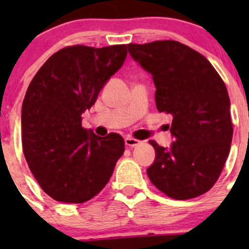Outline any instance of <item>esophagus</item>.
<instances>
[{
	"label": "esophagus",
	"instance_id": "34e87169",
	"mask_svg": "<svg viewBox=\"0 0 249 249\" xmlns=\"http://www.w3.org/2000/svg\"><path fill=\"white\" fill-rule=\"evenodd\" d=\"M125 144L130 148H135L141 144V141L134 139V137H126V139H125Z\"/></svg>",
	"mask_w": 249,
	"mask_h": 249
}]
</instances>
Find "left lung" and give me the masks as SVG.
<instances>
[{
    "label": "left lung",
    "instance_id": "8db88e82",
    "mask_svg": "<svg viewBox=\"0 0 249 249\" xmlns=\"http://www.w3.org/2000/svg\"><path fill=\"white\" fill-rule=\"evenodd\" d=\"M127 49L152 74L158 110L173 118L170 149L149 141L155 149L150 182L176 200L205 194L219 178L232 140L224 82L203 55L177 41L130 43Z\"/></svg>",
    "mask_w": 249,
    "mask_h": 249
}]
</instances>
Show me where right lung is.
<instances>
[{"label":"right lung","mask_w":249,"mask_h":249,"mask_svg":"<svg viewBox=\"0 0 249 249\" xmlns=\"http://www.w3.org/2000/svg\"><path fill=\"white\" fill-rule=\"evenodd\" d=\"M126 44L69 46L53 54L30 83L22 102V152L43 192L83 203L108 183L125 150L120 135L96 136L82 126L105 83L124 64Z\"/></svg>","instance_id":"right-lung-1"}]
</instances>
